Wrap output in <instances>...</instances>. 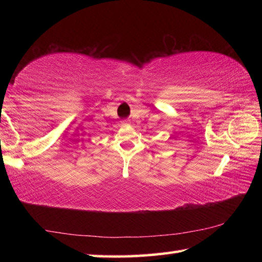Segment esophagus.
Instances as JSON below:
<instances>
[{
	"mask_svg": "<svg viewBox=\"0 0 262 262\" xmlns=\"http://www.w3.org/2000/svg\"><path fill=\"white\" fill-rule=\"evenodd\" d=\"M121 124H122V125H125V126H127V125H129V121H128V120H122Z\"/></svg>",
	"mask_w": 262,
	"mask_h": 262,
	"instance_id": "obj_1",
	"label": "esophagus"
}]
</instances>
